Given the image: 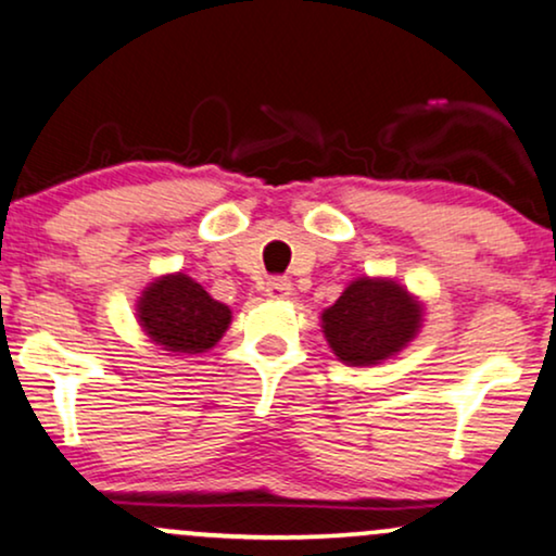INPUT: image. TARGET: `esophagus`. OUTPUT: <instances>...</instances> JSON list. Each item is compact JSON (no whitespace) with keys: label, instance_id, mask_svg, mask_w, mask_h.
I'll list each match as a JSON object with an SVG mask.
<instances>
[{"label":"esophagus","instance_id":"obj_1","mask_svg":"<svg viewBox=\"0 0 556 556\" xmlns=\"http://www.w3.org/2000/svg\"><path fill=\"white\" fill-rule=\"evenodd\" d=\"M292 292V285L287 277H271L269 282H266V295L274 298V300H282Z\"/></svg>","mask_w":556,"mask_h":556}]
</instances>
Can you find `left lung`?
Here are the masks:
<instances>
[{
	"instance_id": "left-lung-1",
	"label": "left lung",
	"mask_w": 556,
	"mask_h": 556,
	"mask_svg": "<svg viewBox=\"0 0 556 556\" xmlns=\"http://www.w3.org/2000/svg\"><path fill=\"white\" fill-rule=\"evenodd\" d=\"M422 311L404 287L386 279H357L324 311V333L346 365H376L412 342Z\"/></svg>"
}]
</instances>
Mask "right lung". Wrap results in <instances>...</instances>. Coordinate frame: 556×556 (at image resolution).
I'll list each match as a JSON object with an SVG mask.
<instances>
[{
  "mask_svg": "<svg viewBox=\"0 0 556 556\" xmlns=\"http://www.w3.org/2000/svg\"><path fill=\"white\" fill-rule=\"evenodd\" d=\"M139 324L168 352H204L230 324V307L206 295L186 274L157 279L139 300Z\"/></svg>",
  "mask_w": 556,
  "mask_h": 556,
  "instance_id": "add662e5",
  "label": "right lung"
}]
</instances>
